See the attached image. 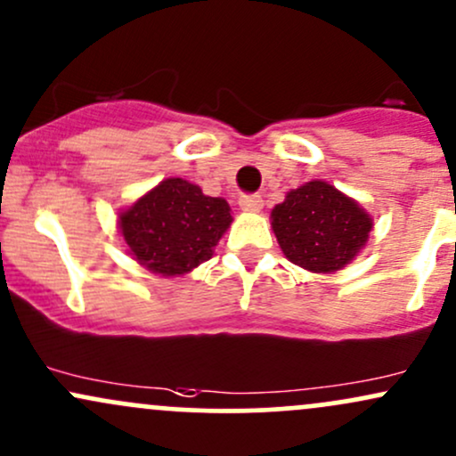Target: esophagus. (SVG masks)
<instances>
[{
    "label": "esophagus",
    "mask_w": 456,
    "mask_h": 456,
    "mask_svg": "<svg viewBox=\"0 0 456 456\" xmlns=\"http://www.w3.org/2000/svg\"><path fill=\"white\" fill-rule=\"evenodd\" d=\"M238 203L244 212H259V209L264 208V201L259 194H242Z\"/></svg>",
    "instance_id": "obj_1"
}]
</instances>
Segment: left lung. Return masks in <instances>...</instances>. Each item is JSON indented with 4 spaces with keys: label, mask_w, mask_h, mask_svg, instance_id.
<instances>
[{
    "label": "left lung",
    "mask_w": 456,
    "mask_h": 456,
    "mask_svg": "<svg viewBox=\"0 0 456 456\" xmlns=\"http://www.w3.org/2000/svg\"><path fill=\"white\" fill-rule=\"evenodd\" d=\"M279 247L292 264L312 273H335L366 247L372 218L354 199L322 179L289 190L270 212Z\"/></svg>",
    "instance_id": "1"
}]
</instances>
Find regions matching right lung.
I'll return each mask as SVG.
<instances>
[{
    "mask_svg": "<svg viewBox=\"0 0 456 456\" xmlns=\"http://www.w3.org/2000/svg\"><path fill=\"white\" fill-rule=\"evenodd\" d=\"M232 208L182 177L159 182L118 216L129 255L162 277H179L212 257L232 224Z\"/></svg>",
    "mask_w": 456,
    "mask_h": 456,
    "instance_id": "obj_1",
    "label": "right lung"
}]
</instances>
